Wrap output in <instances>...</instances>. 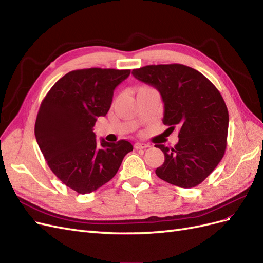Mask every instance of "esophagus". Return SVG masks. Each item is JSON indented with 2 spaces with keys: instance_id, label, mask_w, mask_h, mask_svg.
I'll return each mask as SVG.
<instances>
[{
  "instance_id": "34e87169",
  "label": "esophagus",
  "mask_w": 263,
  "mask_h": 263,
  "mask_svg": "<svg viewBox=\"0 0 263 263\" xmlns=\"http://www.w3.org/2000/svg\"><path fill=\"white\" fill-rule=\"evenodd\" d=\"M134 147L136 149H145V148H148L149 146L147 144H144V142H135L134 144Z\"/></svg>"
}]
</instances>
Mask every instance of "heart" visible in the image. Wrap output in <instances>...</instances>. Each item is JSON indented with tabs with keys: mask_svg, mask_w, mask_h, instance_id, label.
<instances>
[{
	"mask_svg": "<svg viewBox=\"0 0 263 263\" xmlns=\"http://www.w3.org/2000/svg\"><path fill=\"white\" fill-rule=\"evenodd\" d=\"M140 89H141V87H140Z\"/></svg>",
	"mask_w": 263,
	"mask_h": 263,
	"instance_id": "1",
	"label": "heart"
}]
</instances>
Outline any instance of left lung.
I'll list each match as a JSON object with an SVG mask.
<instances>
[{
    "instance_id": "obj_1",
    "label": "left lung",
    "mask_w": 263,
    "mask_h": 263,
    "mask_svg": "<svg viewBox=\"0 0 263 263\" xmlns=\"http://www.w3.org/2000/svg\"><path fill=\"white\" fill-rule=\"evenodd\" d=\"M132 74L156 87L164 104L163 124L180 128L173 148L155 146L164 154L156 174L180 187L198 185L220 162L227 145L229 116L219 91L197 70L179 63L146 66Z\"/></svg>"
}]
</instances>
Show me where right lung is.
Wrapping results in <instances>:
<instances>
[{
  "instance_id": "add662e5",
  "label": "right lung",
  "mask_w": 263,
  "mask_h": 263,
  "mask_svg": "<svg viewBox=\"0 0 263 263\" xmlns=\"http://www.w3.org/2000/svg\"><path fill=\"white\" fill-rule=\"evenodd\" d=\"M130 70L90 68L63 76L39 107L35 136L51 171L63 184L87 194L113 179L133 150L127 140L95 139L93 127L105 116L115 87Z\"/></svg>"
}]
</instances>
